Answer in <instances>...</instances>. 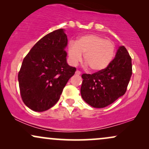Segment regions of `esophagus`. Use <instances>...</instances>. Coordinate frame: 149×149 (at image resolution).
Listing matches in <instances>:
<instances>
[{
    "mask_svg": "<svg viewBox=\"0 0 149 149\" xmlns=\"http://www.w3.org/2000/svg\"><path fill=\"white\" fill-rule=\"evenodd\" d=\"M76 75H80V74H81V72H80V71H78V70H77V71H76Z\"/></svg>",
    "mask_w": 149,
    "mask_h": 149,
    "instance_id": "1",
    "label": "esophagus"
}]
</instances>
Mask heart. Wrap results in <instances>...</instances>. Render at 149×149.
I'll return each mask as SVG.
<instances>
[{
	"label": "heart",
	"mask_w": 149,
	"mask_h": 149,
	"mask_svg": "<svg viewBox=\"0 0 149 149\" xmlns=\"http://www.w3.org/2000/svg\"><path fill=\"white\" fill-rule=\"evenodd\" d=\"M84 61L93 71L107 69L115 57L116 44L97 34H88L78 38L76 41L71 42L68 46V56L70 64L76 66Z\"/></svg>",
	"instance_id": "b5f03b06"
}]
</instances>
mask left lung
<instances>
[{
	"label": "left lung",
	"mask_w": 149,
	"mask_h": 149,
	"mask_svg": "<svg viewBox=\"0 0 149 149\" xmlns=\"http://www.w3.org/2000/svg\"><path fill=\"white\" fill-rule=\"evenodd\" d=\"M132 73L131 57L127 49L120 46L107 69L82 75V98L94 108L107 107L125 93Z\"/></svg>",
	"instance_id": "1"
}]
</instances>
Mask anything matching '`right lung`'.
<instances>
[{
	"label": "right lung",
	"instance_id": "1",
	"mask_svg": "<svg viewBox=\"0 0 149 149\" xmlns=\"http://www.w3.org/2000/svg\"><path fill=\"white\" fill-rule=\"evenodd\" d=\"M67 36L62 29L38 41L24 58L18 73L22 101L31 110L42 112L55 105L76 69L66 62Z\"/></svg>",
	"mask_w": 149,
	"mask_h": 149
}]
</instances>
